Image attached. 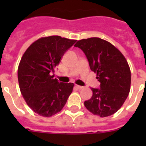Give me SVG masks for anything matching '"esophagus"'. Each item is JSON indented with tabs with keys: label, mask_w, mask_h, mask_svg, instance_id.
Returning a JSON list of instances; mask_svg holds the SVG:
<instances>
[{
	"label": "esophagus",
	"mask_w": 146,
	"mask_h": 146,
	"mask_svg": "<svg viewBox=\"0 0 146 146\" xmlns=\"http://www.w3.org/2000/svg\"><path fill=\"white\" fill-rule=\"evenodd\" d=\"M75 87L77 88V89H79V90H81V89H82V88H83V87H82V86H77V85H76V86H75Z\"/></svg>",
	"instance_id": "obj_1"
}]
</instances>
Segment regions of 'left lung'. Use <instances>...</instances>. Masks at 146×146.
Instances as JSON below:
<instances>
[{
  "instance_id": "left-lung-1",
  "label": "left lung",
  "mask_w": 146,
  "mask_h": 146,
  "mask_svg": "<svg viewBox=\"0 0 146 146\" xmlns=\"http://www.w3.org/2000/svg\"><path fill=\"white\" fill-rule=\"evenodd\" d=\"M74 47L84 52L92 72L96 73L99 88H91L93 95L85 107L93 114L107 117L116 113L130 91L131 72L123 54L112 44L97 37L80 40Z\"/></svg>"
}]
</instances>
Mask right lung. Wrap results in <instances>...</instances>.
<instances>
[{"label":"right lung","mask_w":146,"mask_h":146,"mask_svg":"<svg viewBox=\"0 0 146 146\" xmlns=\"http://www.w3.org/2000/svg\"><path fill=\"white\" fill-rule=\"evenodd\" d=\"M76 42L59 36L41 38L23 54L17 71L19 86L27 104L37 114L44 117L56 114L72 94L74 84L59 82L54 72Z\"/></svg>","instance_id":"add662e5"}]
</instances>
